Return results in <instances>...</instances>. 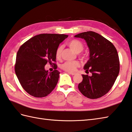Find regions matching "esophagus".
Masks as SVG:
<instances>
[{"mask_svg":"<svg viewBox=\"0 0 132 132\" xmlns=\"http://www.w3.org/2000/svg\"><path fill=\"white\" fill-rule=\"evenodd\" d=\"M69 74L71 75H74L75 74V72H68Z\"/></svg>","mask_w":132,"mask_h":132,"instance_id":"esophagus-1","label":"esophagus"}]
</instances>
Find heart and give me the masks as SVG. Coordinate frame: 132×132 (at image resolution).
<instances>
[{"label": "heart", "mask_w": 132, "mask_h": 132, "mask_svg": "<svg viewBox=\"0 0 132 132\" xmlns=\"http://www.w3.org/2000/svg\"><path fill=\"white\" fill-rule=\"evenodd\" d=\"M68 45L70 48L76 53H79L81 52L82 51V50H83L84 48L83 44H82L80 41H79L78 40L76 39H73L71 40H70L69 42ZM62 50V47H59L57 49L56 52V56L57 58L60 57ZM79 66H80V63H79L78 61H69V62H65V63H63L61 65V67L66 71L73 72Z\"/></svg>", "instance_id": "obj_1"}]
</instances>
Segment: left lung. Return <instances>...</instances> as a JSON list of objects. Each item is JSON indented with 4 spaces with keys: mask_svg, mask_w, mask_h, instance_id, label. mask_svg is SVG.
Returning a JSON list of instances; mask_svg holds the SVG:
<instances>
[{
    "mask_svg": "<svg viewBox=\"0 0 132 132\" xmlns=\"http://www.w3.org/2000/svg\"><path fill=\"white\" fill-rule=\"evenodd\" d=\"M75 38L84 39L89 50V59L85 64V72L78 85L80 92L90 99H96L111 89L120 70V62L115 46L108 39L93 31L79 34Z\"/></svg>",
    "mask_w": 132,
    "mask_h": 132,
    "instance_id": "1",
    "label": "left lung"
}]
</instances>
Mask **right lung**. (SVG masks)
Instances as JSON below:
<instances>
[{
    "mask_svg": "<svg viewBox=\"0 0 132 132\" xmlns=\"http://www.w3.org/2000/svg\"><path fill=\"white\" fill-rule=\"evenodd\" d=\"M67 37L65 34H42L21 46L16 56L15 72L21 86L29 94L44 97L56 87L60 72L57 70L48 72L45 66L56 62L57 49ZM53 64L56 69V64Z\"/></svg>",
    "mask_w": 132,
    "mask_h": 132,
    "instance_id": "1",
    "label": "right lung"
}]
</instances>
